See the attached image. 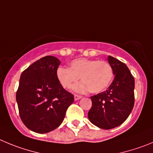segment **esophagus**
Returning a JSON list of instances; mask_svg holds the SVG:
<instances>
[{
  "mask_svg": "<svg viewBox=\"0 0 153 153\" xmlns=\"http://www.w3.org/2000/svg\"><path fill=\"white\" fill-rule=\"evenodd\" d=\"M74 98H75V100H78L81 99L82 97L79 96V95H75V96H74Z\"/></svg>",
  "mask_w": 153,
  "mask_h": 153,
  "instance_id": "obj_1",
  "label": "esophagus"
}]
</instances>
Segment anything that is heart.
<instances>
[{
  "label": "heart",
  "instance_id": "b5f03b06",
  "mask_svg": "<svg viewBox=\"0 0 153 153\" xmlns=\"http://www.w3.org/2000/svg\"><path fill=\"white\" fill-rule=\"evenodd\" d=\"M56 76L64 88H71L81 78L82 83L74 88L75 91L89 90L91 93L97 94L109 86L113 78V69L110 64L104 61L76 59L71 62L69 68H58Z\"/></svg>",
  "mask_w": 153,
  "mask_h": 153
}]
</instances>
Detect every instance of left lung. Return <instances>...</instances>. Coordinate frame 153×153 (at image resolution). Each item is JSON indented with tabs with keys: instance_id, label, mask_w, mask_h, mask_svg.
<instances>
[{
	"instance_id": "left-lung-1",
	"label": "left lung",
	"mask_w": 153,
	"mask_h": 153,
	"mask_svg": "<svg viewBox=\"0 0 153 153\" xmlns=\"http://www.w3.org/2000/svg\"><path fill=\"white\" fill-rule=\"evenodd\" d=\"M113 69V81L105 91L91 97L92 106L88 112L90 122L102 129L122 125L134 105V78L125 63L109 56Z\"/></svg>"
}]
</instances>
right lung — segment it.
<instances>
[{
  "instance_id": "obj_1",
  "label": "right lung",
  "mask_w": 153,
  "mask_h": 153,
  "mask_svg": "<svg viewBox=\"0 0 153 153\" xmlns=\"http://www.w3.org/2000/svg\"><path fill=\"white\" fill-rule=\"evenodd\" d=\"M60 61L47 56L22 73L16 92L19 115L24 125L38 134L56 129L63 122L74 96L65 91L56 76Z\"/></svg>"
}]
</instances>
